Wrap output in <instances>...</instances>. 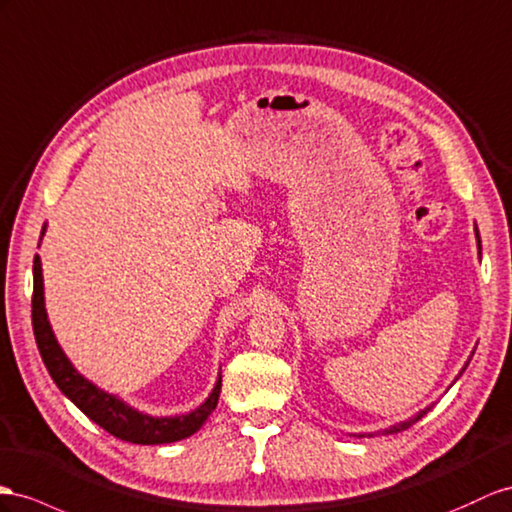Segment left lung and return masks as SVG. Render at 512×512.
Wrapping results in <instances>:
<instances>
[{
	"mask_svg": "<svg viewBox=\"0 0 512 512\" xmlns=\"http://www.w3.org/2000/svg\"><path fill=\"white\" fill-rule=\"evenodd\" d=\"M476 231V240H478V255H480V251H482V244H480V233H478V227L474 229ZM469 361H471V357H469ZM469 361L463 365V370H461V374L467 370V365H469ZM461 374H458V376H461ZM458 376H456V381H458ZM454 381V383H456ZM430 411V406H426V409L424 411H419L415 417H411V419H406V422H400V424H396V426H389V428H385L383 430V435H396V432H402V430H406V428H411L415 422H417V419H422L426 413ZM359 437H363V435H359ZM370 437V435H368Z\"/></svg>",
	"mask_w": 512,
	"mask_h": 512,
	"instance_id": "obj_1",
	"label": "left lung"
}]
</instances>
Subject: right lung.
<instances>
[{"instance_id":"right-lung-1","label":"right lung","mask_w":512,"mask_h":512,"mask_svg":"<svg viewBox=\"0 0 512 512\" xmlns=\"http://www.w3.org/2000/svg\"><path fill=\"white\" fill-rule=\"evenodd\" d=\"M47 225H43L41 240L45 235ZM38 240V246H41ZM34 296H32V326L38 352H41L43 363L47 372L54 378L58 389L67 396L77 409L84 415L93 419L103 430H108L116 439H123L129 443L140 445H160V443H173L181 441L199 430L207 417L212 415L218 404L220 396V383L222 376L218 374V381L212 393L205 398L201 406L186 415H170V417H155L149 413H142L134 406L127 404L114 393L99 389L95 383H90L80 372L73 368L69 357L64 355L58 339L51 331V324L45 309V285H43V268L41 257H34Z\"/></svg>"}]
</instances>
